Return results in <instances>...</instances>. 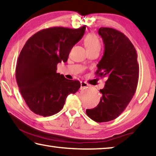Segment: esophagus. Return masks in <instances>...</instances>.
<instances>
[{"instance_id": "esophagus-1", "label": "esophagus", "mask_w": 156, "mask_h": 156, "mask_svg": "<svg viewBox=\"0 0 156 156\" xmlns=\"http://www.w3.org/2000/svg\"><path fill=\"white\" fill-rule=\"evenodd\" d=\"M88 84L86 82H85V81H81V87H80V89H84L85 88L88 87Z\"/></svg>"}]
</instances>
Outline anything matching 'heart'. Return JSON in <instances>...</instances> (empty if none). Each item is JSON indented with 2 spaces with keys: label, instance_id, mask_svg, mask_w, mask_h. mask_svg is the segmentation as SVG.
<instances>
[{
  "label": "heart",
  "instance_id": "b5f03b06",
  "mask_svg": "<svg viewBox=\"0 0 156 156\" xmlns=\"http://www.w3.org/2000/svg\"><path fill=\"white\" fill-rule=\"evenodd\" d=\"M83 42L87 49V51H92L100 49V41L99 38L94 33H89L86 35L83 39Z\"/></svg>",
  "mask_w": 156,
  "mask_h": 156
}]
</instances>
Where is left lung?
Returning a JSON list of instances; mask_svg holds the SVG:
<instances>
[{"mask_svg":"<svg viewBox=\"0 0 156 156\" xmlns=\"http://www.w3.org/2000/svg\"><path fill=\"white\" fill-rule=\"evenodd\" d=\"M98 33L103 40L105 52L95 75L107 80L100 90L99 104L86 112L93 121L102 123L116 119L128 106L136 91L140 68L135 48L123 33L101 27Z\"/></svg>","mask_w":156,"mask_h":156,"instance_id":"1","label":"left lung"}]
</instances>
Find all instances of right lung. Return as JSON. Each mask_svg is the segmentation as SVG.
Returning <instances> with one entry per match:
<instances>
[{
    "label": "right lung",
    "instance_id": "add662e5",
    "mask_svg": "<svg viewBox=\"0 0 156 156\" xmlns=\"http://www.w3.org/2000/svg\"><path fill=\"white\" fill-rule=\"evenodd\" d=\"M86 26L73 29L51 27L38 31L26 42L16 66V80L27 106L42 116L63 109L67 96L80 88L56 73L57 65L68 61L72 48L83 37Z\"/></svg>",
    "mask_w": 156,
    "mask_h": 156
}]
</instances>
